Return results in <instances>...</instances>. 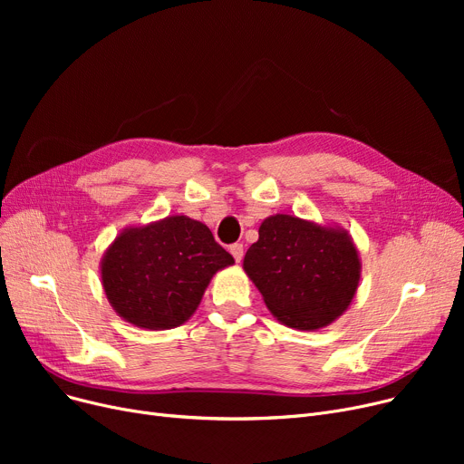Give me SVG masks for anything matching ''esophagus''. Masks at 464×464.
I'll use <instances>...</instances> for the list:
<instances>
[{"label":"esophagus","mask_w":464,"mask_h":464,"mask_svg":"<svg viewBox=\"0 0 464 464\" xmlns=\"http://www.w3.org/2000/svg\"><path fill=\"white\" fill-rule=\"evenodd\" d=\"M229 252H231V256L235 257L237 263H240L242 256H245V248H242V245H233V246L229 248Z\"/></svg>","instance_id":"34e87169"}]
</instances>
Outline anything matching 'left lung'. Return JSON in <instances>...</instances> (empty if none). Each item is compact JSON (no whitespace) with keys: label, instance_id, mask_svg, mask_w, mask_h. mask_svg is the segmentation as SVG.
Listing matches in <instances>:
<instances>
[{"label":"left lung","instance_id":"8db88e82","mask_svg":"<svg viewBox=\"0 0 464 464\" xmlns=\"http://www.w3.org/2000/svg\"><path fill=\"white\" fill-rule=\"evenodd\" d=\"M242 269L275 318L299 331L322 329L340 318L361 280L352 235L295 214L263 219Z\"/></svg>","mask_w":464,"mask_h":464}]
</instances>
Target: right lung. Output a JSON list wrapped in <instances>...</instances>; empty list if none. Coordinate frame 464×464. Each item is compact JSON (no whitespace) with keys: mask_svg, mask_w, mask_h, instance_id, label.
<instances>
[{"mask_svg":"<svg viewBox=\"0 0 464 464\" xmlns=\"http://www.w3.org/2000/svg\"><path fill=\"white\" fill-rule=\"evenodd\" d=\"M233 263L203 222L175 214L121 229L105 250L100 273L121 320L165 331L186 324L212 276Z\"/></svg>","mask_w":464,"mask_h":464,"instance_id":"obj_1","label":"right lung"}]
</instances>
